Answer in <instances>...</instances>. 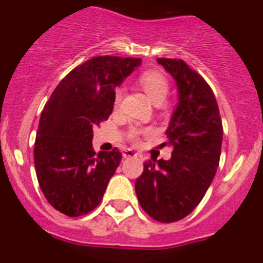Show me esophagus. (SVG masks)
Returning <instances> with one entry per match:
<instances>
[{"instance_id": "obj_1", "label": "esophagus", "mask_w": 263, "mask_h": 263, "mask_svg": "<svg viewBox=\"0 0 263 263\" xmlns=\"http://www.w3.org/2000/svg\"><path fill=\"white\" fill-rule=\"evenodd\" d=\"M122 154H123V158H134V156H137V154L134 150H131V148H126Z\"/></svg>"}]
</instances>
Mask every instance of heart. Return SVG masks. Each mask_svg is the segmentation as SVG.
I'll use <instances>...</instances> for the list:
<instances>
[{
	"label": "heart",
	"mask_w": 263,
	"mask_h": 263,
	"mask_svg": "<svg viewBox=\"0 0 263 263\" xmlns=\"http://www.w3.org/2000/svg\"><path fill=\"white\" fill-rule=\"evenodd\" d=\"M140 84H141L146 94L155 104L163 103L165 100L166 95H168L169 90H171V84H169L168 78L165 76V73L159 70H147L142 72L141 76H140ZM122 97H123V90L118 87L115 91V98H113L116 108H118L119 104H121ZM146 132L147 129L132 126L128 131V139L132 142H139L141 135L146 134Z\"/></svg>",
	"instance_id": "obj_1"
}]
</instances>
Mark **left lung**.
Instances as JSON below:
<instances>
[{"mask_svg":"<svg viewBox=\"0 0 263 263\" xmlns=\"http://www.w3.org/2000/svg\"><path fill=\"white\" fill-rule=\"evenodd\" d=\"M177 81L179 102L165 134L169 160H147L135 182L144 211L160 222L179 221L201 202L221 154L222 123L213 89L183 60L158 58Z\"/></svg>","mask_w":263,"mask_h":263,"instance_id":"1","label":"left lung"}]
</instances>
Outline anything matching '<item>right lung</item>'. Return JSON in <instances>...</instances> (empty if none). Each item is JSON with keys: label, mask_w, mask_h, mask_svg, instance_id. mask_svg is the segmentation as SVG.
<instances>
[{"label": "right lung", "mask_w": 263, "mask_h": 263, "mask_svg": "<svg viewBox=\"0 0 263 263\" xmlns=\"http://www.w3.org/2000/svg\"><path fill=\"white\" fill-rule=\"evenodd\" d=\"M140 58L98 55L73 68L42 110L34 144L39 187L53 209L70 217L89 214L102 201L122 154L92 148V128L107 121L117 85Z\"/></svg>", "instance_id": "1"}]
</instances>
